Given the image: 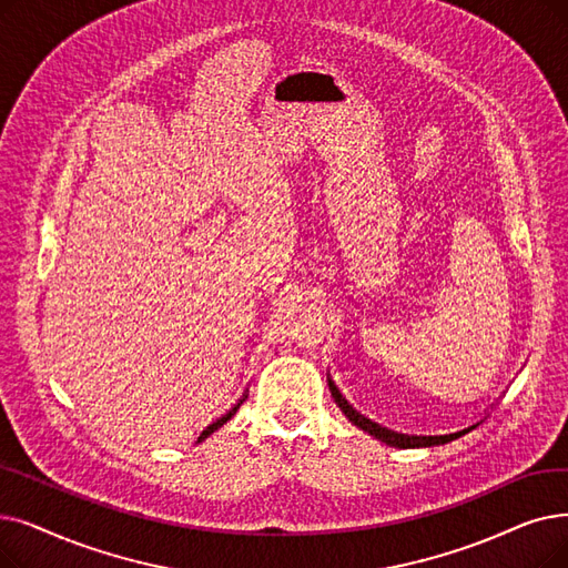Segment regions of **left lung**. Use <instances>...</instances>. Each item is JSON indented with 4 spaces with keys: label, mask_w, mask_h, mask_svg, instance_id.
I'll list each match as a JSON object with an SVG mask.
<instances>
[{
    "label": "left lung",
    "mask_w": 568,
    "mask_h": 568,
    "mask_svg": "<svg viewBox=\"0 0 568 568\" xmlns=\"http://www.w3.org/2000/svg\"><path fill=\"white\" fill-rule=\"evenodd\" d=\"M329 387H332V394H334V402L338 404V408L345 413V417H348V420H351L353 425H357V427L364 429L366 434L376 436L378 440L387 443V446H392V448H427V446H440V443L455 440V438L464 436L466 432H471V429L476 427V425H474V427H468V429H462V432H455V434H443V436H408V434H397V432H389V429H385V427H381V425H376V423H372V420H366L364 415H359L348 402H345V399L341 397V392L336 389L334 383H329Z\"/></svg>",
    "instance_id": "1"
}]
</instances>
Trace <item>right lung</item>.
Listing matches in <instances>:
<instances>
[{"label":"right lung","instance_id":"right-lung-1","mask_svg":"<svg viewBox=\"0 0 568 568\" xmlns=\"http://www.w3.org/2000/svg\"><path fill=\"white\" fill-rule=\"evenodd\" d=\"M236 408H239V404H236V406H234V408H232V410H230V413H227V415H223V417H220V420H215V423H213V425H209V427H206V429H204V432H202V436H200V440H202V438H206V436H209V434H213V432H215V429H217V427H223V425H225V423H227V420H230V417H232V415H234V413H236Z\"/></svg>","mask_w":568,"mask_h":568}]
</instances>
